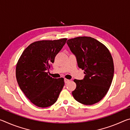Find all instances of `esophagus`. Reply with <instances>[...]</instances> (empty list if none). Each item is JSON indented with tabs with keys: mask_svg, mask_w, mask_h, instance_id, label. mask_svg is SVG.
<instances>
[{
	"mask_svg": "<svg viewBox=\"0 0 130 130\" xmlns=\"http://www.w3.org/2000/svg\"><path fill=\"white\" fill-rule=\"evenodd\" d=\"M69 81H70V80H68V79H67V78H65V79H64V81H65V83H68V82H69Z\"/></svg>",
	"mask_w": 130,
	"mask_h": 130,
	"instance_id": "obj_1",
	"label": "esophagus"
}]
</instances>
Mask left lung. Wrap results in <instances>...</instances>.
<instances>
[{"label":"left lung","instance_id":"left-lung-1","mask_svg":"<svg viewBox=\"0 0 130 130\" xmlns=\"http://www.w3.org/2000/svg\"><path fill=\"white\" fill-rule=\"evenodd\" d=\"M67 44L85 74L83 80H73L76 84L73 98L85 105L98 103L106 95L112 81L114 65L111 53L104 44L89 37L69 39Z\"/></svg>","mask_w":130,"mask_h":130}]
</instances>
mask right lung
Instances as JSON below:
<instances>
[{
	"label": "right lung",
	"mask_w": 130,
	"mask_h": 130,
	"mask_svg": "<svg viewBox=\"0 0 130 130\" xmlns=\"http://www.w3.org/2000/svg\"><path fill=\"white\" fill-rule=\"evenodd\" d=\"M67 40L34 42L26 48L18 61V84L25 96L37 107L45 108L53 104L64 86V79L52 78L47 71Z\"/></svg>",
	"instance_id": "add662e5"
}]
</instances>
